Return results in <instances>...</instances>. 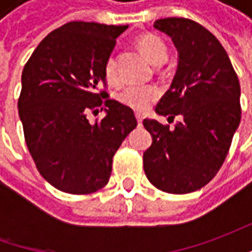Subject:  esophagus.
Here are the masks:
<instances>
[{"mask_svg": "<svg viewBox=\"0 0 252 252\" xmlns=\"http://www.w3.org/2000/svg\"><path fill=\"white\" fill-rule=\"evenodd\" d=\"M136 119H137V123L141 126V123H143V115L141 113H136Z\"/></svg>", "mask_w": 252, "mask_h": 252, "instance_id": "34e87169", "label": "esophagus"}]
</instances>
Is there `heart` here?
<instances>
[{
	"mask_svg": "<svg viewBox=\"0 0 252 252\" xmlns=\"http://www.w3.org/2000/svg\"><path fill=\"white\" fill-rule=\"evenodd\" d=\"M137 47L141 54L156 65L165 63L168 59L167 44L156 34H143L141 37L137 39ZM103 73L109 83H116L118 75L115 71V62L112 57L106 60ZM158 95H160L158 88H156L153 85H141V87L131 85V87L123 88L116 95V98L122 105H125L127 108H131L134 111H146L151 103L158 98Z\"/></svg>",
	"mask_w": 252,
	"mask_h": 252,
	"instance_id": "obj_1",
	"label": "heart"
}]
</instances>
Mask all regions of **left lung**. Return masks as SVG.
<instances>
[{
	"mask_svg": "<svg viewBox=\"0 0 252 252\" xmlns=\"http://www.w3.org/2000/svg\"><path fill=\"white\" fill-rule=\"evenodd\" d=\"M154 28L178 50L177 73L156 112L182 121L174 130L156 119L143 121L153 137L143 165L156 188L182 195L205 187L223 165L241 119L240 83L226 50L202 25L164 18Z\"/></svg>",
	"mask_w": 252,
	"mask_h": 252,
	"instance_id": "obj_1",
	"label": "left lung"
}]
</instances>
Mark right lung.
<instances>
[{
  "mask_svg": "<svg viewBox=\"0 0 252 252\" xmlns=\"http://www.w3.org/2000/svg\"><path fill=\"white\" fill-rule=\"evenodd\" d=\"M127 25L68 22L49 33L25 64L18 101L26 146L50 185L73 195L103 188L112 160L137 121L108 94L105 63ZM105 111L90 124L88 110Z\"/></svg>",
  "mask_w": 252,
  "mask_h": 252,
  "instance_id": "add662e5",
  "label": "right lung"
}]
</instances>
